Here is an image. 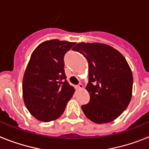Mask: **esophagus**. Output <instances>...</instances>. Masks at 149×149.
<instances>
[{"label":"esophagus","instance_id":"obj_1","mask_svg":"<svg viewBox=\"0 0 149 149\" xmlns=\"http://www.w3.org/2000/svg\"><path fill=\"white\" fill-rule=\"evenodd\" d=\"M84 88V85H83L82 84H79L77 86V89H81Z\"/></svg>","mask_w":149,"mask_h":149}]
</instances>
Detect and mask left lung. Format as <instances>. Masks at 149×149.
Listing matches in <instances>:
<instances>
[{
  "label": "left lung",
  "mask_w": 149,
  "mask_h": 149,
  "mask_svg": "<svg viewBox=\"0 0 149 149\" xmlns=\"http://www.w3.org/2000/svg\"><path fill=\"white\" fill-rule=\"evenodd\" d=\"M74 51L82 54L89 63L86 89L89 102L81 106L92 122L104 124L117 119L128 106L133 89V74L123 55L102 43L81 42Z\"/></svg>",
  "instance_id": "8db88e82"
}]
</instances>
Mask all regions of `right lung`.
Wrapping results in <instances>:
<instances>
[{
    "instance_id": "add662e5",
    "label": "right lung",
    "mask_w": 149,
    "mask_h": 149,
    "mask_svg": "<svg viewBox=\"0 0 149 149\" xmlns=\"http://www.w3.org/2000/svg\"><path fill=\"white\" fill-rule=\"evenodd\" d=\"M75 42L52 39L37 46L30 56L22 83L24 102L30 114L42 122L61 116L74 88L65 80L64 56Z\"/></svg>"
}]
</instances>
